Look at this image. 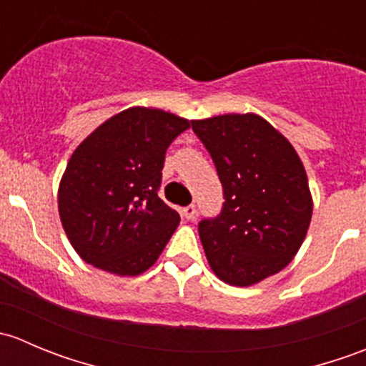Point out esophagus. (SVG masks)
Returning <instances> with one entry per match:
<instances>
[{
	"mask_svg": "<svg viewBox=\"0 0 366 366\" xmlns=\"http://www.w3.org/2000/svg\"><path fill=\"white\" fill-rule=\"evenodd\" d=\"M182 216L186 217V219H194V216H197V207H194V205L184 207Z\"/></svg>",
	"mask_w": 366,
	"mask_h": 366,
	"instance_id": "obj_1",
	"label": "esophagus"
}]
</instances>
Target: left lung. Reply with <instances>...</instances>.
I'll use <instances>...</instances> for the list:
<instances>
[{
	"label": "left lung",
	"mask_w": 366,
	"mask_h": 366,
	"mask_svg": "<svg viewBox=\"0 0 366 366\" xmlns=\"http://www.w3.org/2000/svg\"><path fill=\"white\" fill-rule=\"evenodd\" d=\"M216 164L223 209L198 223L207 260L228 285L249 287L290 264L312 219L305 166L289 139L253 113L193 120Z\"/></svg>",
	"instance_id": "left-lung-1"
}]
</instances>
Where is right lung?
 I'll use <instances>...</instances> for the list:
<instances>
[{
    "instance_id": "1",
    "label": "right lung",
    "mask_w": 366,
    "mask_h": 366,
    "mask_svg": "<svg viewBox=\"0 0 366 366\" xmlns=\"http://www.w3.org/2000/svg\"><path fill=\"white\" fill-rule=\"evenodd\" d=\"M189 122L154 108H129L99 125L70 157L58 210L86 264L138 276L156 264L180 216L161 200L166 149Z\"/></svg>"
}]
</instances>
